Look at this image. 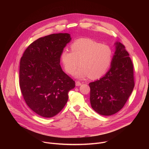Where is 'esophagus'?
Wrapping results in <instances>:
<instances>
[{
    "label": "esophagus",
    "mask_w": 149,
    "mask_h": 149,
    "mask_svg": "<svg viewBox=\"0 0 149 149\" xmlns=\"http://www.w3.org/2000/svg\"><path fill=\"white\" fill-rule=\"evenodd\" d=\"M81 85V83L80 81H76V86H80Z\"/></svg>",
    "instance_id": "obj_1"
}]
</instances>
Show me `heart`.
I'll list each match as a JSON object with an SVG mask.
<instances>
[{
  "instance_id": "obj_1",
  "label": "heart",
  "mask_w": 149,
  "mask_h": 149,
  "mask_svg": "<svg viewBox=\"0 0 149 149\" xmlns=\"http://www.w3.org/2000/svg\"><path fill=\"white\" fill-rule=\"evenodd\" d=\"M71 52L65 50L61 56L65 70L74 73L79 64L80 68L75 73L79 79L90 76L98 79L104 75L112 59V51L107 45L89 38H81L72 43Z\"/></svg>"
}]
</instances>
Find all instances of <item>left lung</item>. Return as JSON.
Returning a JSON list of instances; mask_svg holds the SVG:
<instances>
[{
    "label": "left lung",
    "instance_id": "obj_1",
    "mask_svg": "<svg viewBox=\"0 0 149 149\" xmlns=\"http://www.w3.org/2000/svg\"><path fill=\"white\" fill-rule=\"evenodd\" d=\"M111 68L104 77L89 84L92 108L102 115L109 116L126 104L134 87V66L125 46L115 43Z\"/></svg>",
    "mask_w": 149,
    "mask_h": 149
}]
</instances>
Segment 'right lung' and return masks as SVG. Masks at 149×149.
Returning <instances> with one entry per match:
<instances>
[{
  "mask_svg": "<svg viewBox=\"0 0 149 149\" xmlns=\"http://www.w3.org/2000/svg\"><path fill=\"white\" fill-rule=\"evenodd\" d=\"M69 34H53L31 43L23 53L19 67V85L25 102L44 118L58 114L68 100L75 82L60 65Z\"/></svg>",
  "mask_w": 149,
  "mask_h": 149,
  "instance_id": "right-lung-1",
  "label": "right lung"
}]
</instances>
